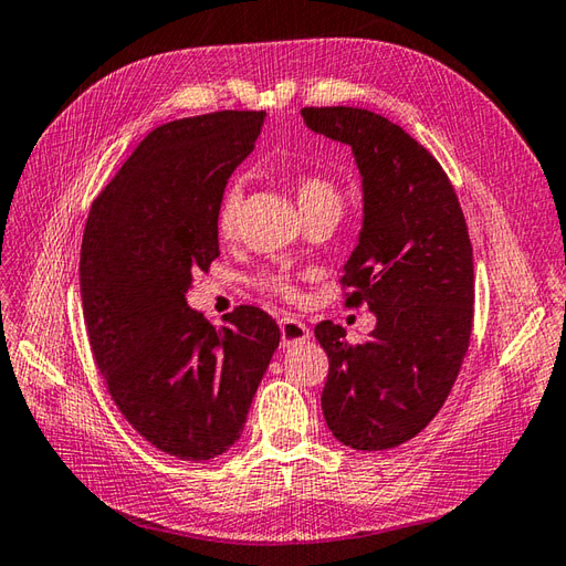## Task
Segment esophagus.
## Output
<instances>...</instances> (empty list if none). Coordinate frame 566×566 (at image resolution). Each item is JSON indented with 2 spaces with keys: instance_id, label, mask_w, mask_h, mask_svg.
I'll return each mask as SVG.
<instances>
[{
  "instance_id": "esophagus-1",
  "label": "esophagus",
  "mask_w": 566,
  "mask_h": 566,
  "mask_svg": "<svg viewBox=\"0 0 566 566\" xmlns=\"http://www.w3.org/2000/svg\"><path fill=\"white\" fill-rule=\"evenodd\" d=\"M312 336V332L307 329V324H303L295 317H283L281 319V346L291 348L295 344H303Z\"/></svg>"
}]
</instances>
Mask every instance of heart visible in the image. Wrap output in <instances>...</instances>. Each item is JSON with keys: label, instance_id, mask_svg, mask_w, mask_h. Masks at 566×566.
<instances>
[{"label": "heart", "instance_id": "heart-1", "mask_svg": "<svg viewBox=\"0 0 566 566\" xmlns=\"http://www.w3.org/2000/svg\"><path fill=\"white\" fill-rule=\"evenodd\" d=\"M295 200H297L300 212H303V218L317 216V212H326V210L342 212V206H344V196L338 191V186L329 179L317 177V174L297 179ZM240 203H242L240 188L237 186L228 188L218 208V232L222 237L234 234L237 218H240ZM261 287H266L269 293H275V295H285V297L295 295V287L287 283L283 275H263Z\"/></svg>", "mask_w": 566, "mask_h": 566}]
</instances>
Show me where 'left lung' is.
Masks as SVG:
<instances>
[{
	"mask_svg": "<svg viewBox=\"0 0 566 566\" xmlns=\"http://www.w3.org/2000/svg\"><path fill=\"white\" fill-rule=\"evenodd\" d=\"M310 130L350 147L363 181V228L344 266L348 305L378 322L348 344L338 324L315 336L329 356L322 411L336 441L387 450L443 407L472 334V244L455 188L399 125L350 106L303 108Z\"/></svg>",
	"mask_w": 566,
	"mask_h": 566,
	"instance_id": "1",
	"label": "left lung"
}]
</instances>
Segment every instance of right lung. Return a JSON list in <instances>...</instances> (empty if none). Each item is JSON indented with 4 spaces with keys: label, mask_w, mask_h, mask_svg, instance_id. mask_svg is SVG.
Instances as JSON below:
<instances>
[{
    "label": "right lung",
    "mask_w": 566,
    "mask_h": 566,
    "mask_svg": "<svg viewBox=\"0 0 566 566\" xmlns=\"http://www.w3.org/2000/svg\"><path fill=\"white\" fill-rule=\"evenodd\" d=\"M263 111L159 125L94 200L80 291L90 346L133 429L161 453L210 460L240 441L281 329L237 307L216 329L186 303L220 256L218 208L254 149Z\"/></svg>",
    "instance_id": "right-lung-1"
}]
</instances>
